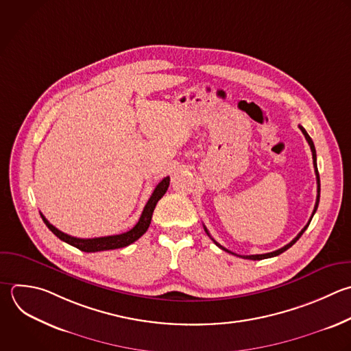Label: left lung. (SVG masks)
I'll return each mask as SVG.
<instances>
[{
    "mask_svg": "<svg viewBox=\"0 0 351 351\" xmlns=\"http://www.w3.org/2000/svg\"><path fill=\"white\" fill-rule=\"evenodd\" d=\"M299 129L302 130V133H303V136H304V138L307 140V143H308V145H310V149H311V154H313V166H314V171H315V178H317V199H315V206H314V210H313V214H311V217H310V219H308V222H307V225L298 233V236L292 240V241H289L287 245H284V247H281V248H278V250H276V251H273V252H267V254H258V255H237V254H234V252H232V251H229V250H226L225 247H222L221 244H218L211 236H210V233H208V230H207V228L204 226V230H206V233L211 237V240L219 247V248H222L223 251H226V252H230V254H233V255H237V256H241V258H244V259H252V261H261V259H266V258H271V256H277V255H280L281 252H284V251H287L289 247H292L298 240H299V237L303 234V232L307 229V226H308V223H310V221H311V218H313V215H314V213L317 211V207H318V202H319V176H318V170H317V155H315V148H314V144H313V140L310 138V136L307 134V132L299 125Z\"/></svg>",
    "mask_w": 351,
    "mask_h": 351,
    "instance_id": "8db88e82",
    "label": "left lung"
}]
</instances>
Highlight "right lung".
Listing matches in <instances>:
<instances>
[{"label": "right lung", "mask_w": 351, "mask_h": 351, "mask_svg": "<svg viewBox=\"0 0 351 351\" xmlns=\"http://www.w3.org/2000/svg\"><path fill=\"white\" fill-rule=\"evenodd\" d=\"M170 184V177H165L155 188V191L152 192L149 200L147 202L143 214L138 219V222L128 232L121 233V234H114V236H104V237H95V239H80V237H74L70 236L62 230H59L58 228H55L52 223H49V221L41 214L44 222L47 223V226L63 241L69 243L73 247H77L81 251L85 252H97V251H106V250H115V248H122L126 247L132 243H134L136 240H138L149 228L151 219H152V213L155 210L156 203L162 199V196L166 193L167 188Z\"/></svg>", "instance_id": "1"}]
</instances>
